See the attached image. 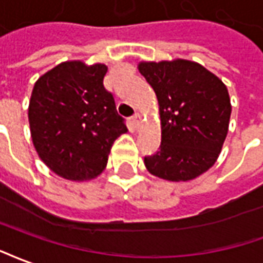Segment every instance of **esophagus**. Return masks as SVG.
I'll use <instances>...</instances> for the list:
<instances>
[{
    "mask_svg": "<svg viewBox=\"0 0 263 263\" xmlns=\"http://www.w3.org/2000/svg\"><path fill=\"white\" fill-rule=\"evenodd\" d=\"M132 123L136 129H139L140 123H141V115L140 113H134L133 116H132Z\"/></svg>",
    "mask_w": 263,
    "mask_h": 263,
    "instance_id": "34e87169",
    "label": "esophagus"
}]
</instances>
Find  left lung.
Returning <instances> with one entry per match:
<instances>
[{
	"mask_svg": "<svg viewBox=\"0 0 263 263\" xmlns=\"http://www.w3.org/2000/svg\"><path fill=\"white\" fill-rule=\"evenodd\" d=\"M154 89L161 118V144L144 157L150 174L191 181L213 166L229 132L231 103L223 81L189 60L140 63Z\"/></svg>",
	"mask_w": 263,
	"mask_h": 263,
	"instance_id": "8db88e82",
	"label": "left lung"
}]
</instances>
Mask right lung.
<instances>
[{"label": "right lung", "mask_w": 263, "mask_h": 263, "mask_svg": "<svg viewBox=\"0 0 263 263\" xmlns=\"http://www.w3.org/2000/svg\"><path fill=\"white\" fill-rule=\"evenodd\" d=\"M105 64L66 61L36 81L29 102L30 134L40 160L70 181L105 170L112 144L127 132L112 92L103 87Z\"/></svg>", "instance_id": "obj_1"}]
</instances>
